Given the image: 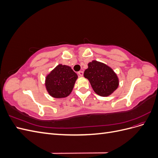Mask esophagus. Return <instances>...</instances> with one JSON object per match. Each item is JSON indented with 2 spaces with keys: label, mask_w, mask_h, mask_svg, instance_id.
Instances as JSON below:
<instances>
[{
  "label": "esophagus",
  "mask_w": 158,
  "mask_h": 158,
  "mask_svg": "<svg viewBox=\"0 0 158 158\" xmlns=\"http://www.w3.org/2000/svg\"><path fill=\"white\" fill-rule=\"evenodd\" d=\"M78 75H79L80 76H83V75H84V72H83V71H79L78 73Z\"/></svg>",
  "instance_id": "esophagus-1"
}]
</instances>
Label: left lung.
<instances>
[{
	"mask_svg": "<svg viewBox=\"0 0 158 158\" xmlns=\"http://www.w3.org/2000/svg\"><path fill=\"white\" fill-rule=\"evenodd\" d=\"M84 76L89 81L94 92L101 96L111 95L118 86V79L114 71L96 60L88 63Z\"/></svg>",
	"mask_w": 158,
	"mask_h": 158,
	"instance_id": "1",
	"label": "left lung"
}]
</instances>
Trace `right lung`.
I'll list each match as a JSON object with an SVG mask.
<instances>
[{
  "mask_svg": "<svg viewBox=\"0 0 158 158\" xmlns=\"http://www.w3.org/2000/svg\"><path fill=\"white\" fill-rule=\"evenodd\" d=\"M78 76L70 66L59 64L47 75L45 85L52 97L63 98L71 93Z\"/></svg>",
  "mask_w": 158,
  "mask_h": 158,
  "instance_id": "1",
  "label": "right lung"
}]
</instances>
